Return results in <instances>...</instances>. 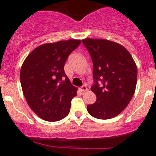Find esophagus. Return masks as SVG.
Wrapping results in <instances>:
<instances>
[{
    "label": "esophagus",
    "mask_w": 156,
    "mask_h": 156,
    "mask_svg": "<svg viewBox=\"0 0 156 156\" xmlns=\"http://www.w3.org/2000/svg\"><path fill=\"white\" fill-rule=\"evenodd\" d=\"M80 90H81V91H83V92H86V91H87V90H88V89H87V87H86L85 85H83V86H82V87H80Z\"/></svg>",
    "instance_id": "34e87169"
}]
</instances>
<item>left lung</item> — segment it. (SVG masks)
Listing matches in <instances>:
<instances>
[{
    "label": "left lung",
    "instance_id": "8db88e82",
    "mask_svg": "<svg viewBox=\"0 0 156 156\" xmlns=\"http://www.w3.org/2000/svg\"><path fill=\"white\" fill-rule=\"evenodd\" d=\"M83 43L90 52L93 63L91 87L96 101L87 106L92 116L109 119L126 109L135 93L137 66L129 52L122 45L105 39L86 38ZM103 84L99 86L98 80Z\"/></svg>",
    "mask_w": 156,
    "mask_h": 156
}]
</instances>
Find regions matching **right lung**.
I'll return each instance as SVG.
<instances>
[{
	"label": "right lung",
	"mask_w": 156,
	"mask_h": 156,
	"mask_svg": "<svg viewBox=\"0 0 156 156\" xmlns=\"http://www.w3.org/2000/svg\"><path fill=\"white\" fill-rule=\"evenodd\" d=\"M80 43V40L70 39L42 44L23 61L20 74L23 96L42 119L58 121L69 114L77 88L71 84L63 67Z\"/></svg>",
	"instance_id": "right-lung-1"
}]
</instances>
